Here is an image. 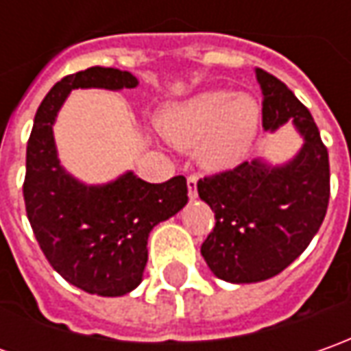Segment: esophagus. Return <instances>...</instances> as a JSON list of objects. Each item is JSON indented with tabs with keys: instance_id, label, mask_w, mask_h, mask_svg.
<instances>
[{
	"instance_id": "esophagus-1",
	"label": "esophagus",
	"mask_w": 351,
	"mask_h": 351,
	"mask_svg": "<svg viewBox=\"0 0 351 351\" xmlns=\"http://www.w3.org/2000/svg\"><path fill=\"white\" fill-rule=\"evenodd\" d=\"M187 195H189V199H195L197 197V176L195 173H191V176L187 178Z\"/></svg>"
}]
</instances>
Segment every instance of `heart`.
Masks as SVG:
<instances>
[{
	"label": "heart",
	"instance_id": "heart-1",
	"mask_svg": "<svg viewBox=\"0 0 351 351\" xmlns=\"http://www.w3.org/2000/svg\"><path fill=\"white\" fill-rule=\"evenodd\" d=\"M260 123V107L248 95L205 91L171 103L158 115L160 132L178 148H195L209 169L236 166L248 154Z\"/></svg>",
	"mask_w": 351,
	"mask_h": 351
}]
</instances>
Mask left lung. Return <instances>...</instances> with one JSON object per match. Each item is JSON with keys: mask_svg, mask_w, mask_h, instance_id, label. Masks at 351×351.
<instances>
[{"mask_svg": "<svg viewBox=\"0 0 351 351\" xmlns=\"http://www.w3.org/2000/svg\"><path fill=\"white\" fill-rule=\"evenodd\" d=\"M262 89V125L276 130L293 121L303 134L289 164L260 160L197 182L199 197L215 210V226L201 254L219 279L254 283L281 274L317 234L330 199L328 150L311 111L281 80L256 68Z\"/></svg>", "mask_w": 351, "mask_h": 351, "instance_id": "obj_1", "label": "left lung"}]
</instances>
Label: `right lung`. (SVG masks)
Returning a JSON list of instances; mask_svg holds the SVG:
<instances>
[{
  "label": "right lung",
  "instance_id": "right-lung-1",
  "mask_svg": "<svg viewBox=\"0 0 351 351\" xmlns=\"http://www.w3.org/2000/svg\"><path fill=\"white\" fill-rule=\"evenodd\" d=\"M136 77L93 66L62 77L43 99L27 144L25 209L48 263L68 283L91 295H127L142 281L148 236L187 203V182L176 176L148 183L128 171L117 182L88 187L62 169L52 125L75 88L130 89Z\"/></svg>",
  "mask_w": 351,
  "mask_h": 351
}]
</instances>
